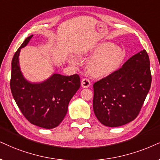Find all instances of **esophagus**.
Listing matches in <instances>:
<instances>
[{"label":"esophagus","instance_id":"esophagus-1","mask_svg":"<svg viewBox=\"0 0 160 160\" xmlns=\"http://www.w3.org/2000/svg\"><path fill=\"white\" fill-rule=\"evenodd\" d=\"M81 84H82V88H89V87L90 86V81L89 78H82V82H81Z\"/></svg>","mask_w":160,"mask_h":160}]
</instances>
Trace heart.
I'll return each instance as SVG.
<instances>
[{
	"label": "heart",
	"instance_id": "obj_1",
	"mask_svg": "<svg viewBox=\"0 0 160 160\" xmlns=\"http://www.w3.org/2000/svg\"><path fill=\"white\" fill-rule=\"evenodd\" d=\"M96 56L88 64V72L92 76H104L116 70L125 58V52L121 47L112 43H102L93 50Z\"/></svg>",
	"mask_w": 160,
	"mask_h": 160
}]
</instances>
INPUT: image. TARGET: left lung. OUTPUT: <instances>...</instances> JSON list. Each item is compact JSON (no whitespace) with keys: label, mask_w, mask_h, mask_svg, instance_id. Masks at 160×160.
Listing matches in <instances>:
<instances>
[{"label":"left lung","mask_w":160,"mask_h":160,"mask_svg":"<svg viewBox=\"0 0 160 160\" xmlns=\"http://www.w3.org/2000/svg\"><path fill=\"white\" fill-rule=\"evenodd\" d=\"M151 84L150 60L144 49L122 68L93 84L94 113L108 127L134 120L140 112Z\"/></svg>","instance_id":"8db88e82"}]
</instances>
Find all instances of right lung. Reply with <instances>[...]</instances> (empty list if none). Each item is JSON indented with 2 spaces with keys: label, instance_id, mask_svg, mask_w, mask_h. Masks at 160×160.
Returning <instances> with one entry per match:
<instances>
[{
  "label": "right lung",
  "instance_id": "1",
  "mask_svg": "<svg viewBox=\"0 0 160 160\" xmlns=\"http://www.w3.org/2000/svg\"><path fill=\"white\" fill-rule=\"evenodd\" d=\"M30 35L18 49L12 61L10 88L14 99L23 116L32 125L51 129L63 121L72 96L79 89L78 74L70 76L53 74L40 84H31L20 70V50L28 44Z\"/></svg>",
  "mask_w": 160,
  "mask_h": 160
}]
</instances>
